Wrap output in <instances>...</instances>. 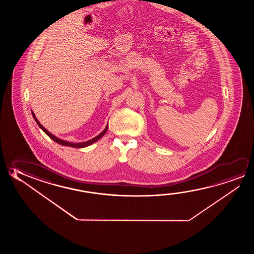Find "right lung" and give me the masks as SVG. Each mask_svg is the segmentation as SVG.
Returning <instances> with one entry per match:
<instances>
[{
  "label": "right lung",
  "mask_w": 254,
  "mask_h": 254,
  "mask_svg": "<svg viewBox=\"0 0 254 254\" xmlns=\"http://www.w3.org/2000/svg\"><path fill=\"white\" fill-rule=\"evenodd\" d=\"M32 114H33V117H34V120L36 121V123H37L38 126L41 127V128L43 130V132L46 133L48 136H50L53 141H56V142H58L59 144H61V145L64 146H69V147H72V148H85V147H87V146L91 145L92 143H94V142H96V141H98L101 137H103L104 136V133H106V131L108 130V124L106 126V127L104 128V131L102 132V133H99L97 136H96L95 138H93L91 140H89V141H84V142H78V143H73V142H70V141H64V140H62V139H60V138L57 137V136H55L54 134H52V133H50L48 130H47L39 122L37 119H36V117L34 115V113L32 112Z\"/></svg>",
  "instance_id": "1"
}]
</instances>
